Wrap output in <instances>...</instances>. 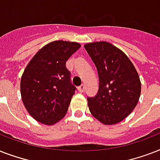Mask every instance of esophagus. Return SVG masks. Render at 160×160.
Returning a JSON list of instances; mask_svg holds the SVG:
<instances>
[{
	"label": "esophagus",
	"mask_w": 160,
	"mask_h": 160,
	"mask_svg": "<svg viewBox=\"0 0 160 160\" xmlns=\"http://www.w3.org/2000/svg\"><path fill=\"white\" fill-rule=\"evenodd\" d=\"M85 87L84 85H80V86L78 87V90H79L80 92H83V91H85Z\"/></svg>",
	"instance_id": "1"
}]
</instances>
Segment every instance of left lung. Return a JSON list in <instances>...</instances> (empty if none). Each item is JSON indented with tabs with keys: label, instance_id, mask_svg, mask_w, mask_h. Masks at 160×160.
I'll use <instances>...</instances> for the list:
<instances>
[{
	"label": "left lung",
	"instance_id": "1",
	"mask_svg": "<svg viewBox=\"0 0 160 160\" xmlns=\"http://www.w3.org/2000/svg\"><path fill=\"white\" fill-rule=\"evenodd\" d=\"M96 66L99 90L88 97V106L104 124H114L129 115L139 101L141 84L134 65L125 54L105 41L85 45Z\"/></svg>",
	"mask_w": 160,
	"mask_h": 160
}]
</instances>
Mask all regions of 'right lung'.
Instances as JSON below:
<instances>
[{
    "mask_svg": "<svg viewBox=\"0 0 160 160\" xmlns=\"http://www.w3.org/2000/svg\"><path fill=\"white\" fill-rule=\"evenodd\" d=\"M80 47L76 42L53 41L41 48L24 70L21 98L29 114L37 121L51 125L66 114L76 87L65 64Z\"/></svg>",
    "mask_w": 160,
    "mask_h": 160,
    "instance_id": "1",
    "label": "right lung"
}]
</instances>
